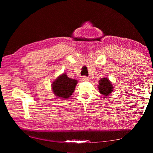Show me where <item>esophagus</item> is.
Masks as SVG:
<instances>
[{
	"mask_svg": "<svg viewBox=\"0 0 153 153\" xmlns=\"http://www.w3.org/2000/svg\"><path fill=\"white\" fill-rule=\"evenodd\" d=\"M82 79L83 81H89L90 80V78L87 77V76H83Z\"/></svg>",
	"mask_w": 153,
	"mask_h": 153,
	"instance_id": "34e87169",
	"label": "esophagus"
}]
</instances>
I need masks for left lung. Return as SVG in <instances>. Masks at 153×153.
<instances>
[{
	"instance_id": "1",
	"label": "left lung",
	"mask_w": 153,
	"mask_h": 153,
	"mask_svg": "<svg viewBox=\"0 0 153 153\" xmlns=\"http://www.w3.org/2000/svg\"><path fill=\"white\" fill-rule=\"evenodd\" d=\"M98 82V88L101 94L106 96L110 95L114 91L112 83L107 77L101 78Z\"/></svg>"
}]
</instances>
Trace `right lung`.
Instances as JSON below:
<instances>
[{"label":"right lung","mask_w":153,"mask_h":153,"mask_svg":"<svg viewBox=\"0 0 153 153\" xmlns=\"http://www.w3.org/2000/svg\"><path fill=\"white\" fill-rule=\"evenodd\" d=\"M77 83L76 80L69 78L66 73H62L52 82V91L57 98L68 99L73 93Z\"/></svg>","instance_id":"1"}]
</instances>
